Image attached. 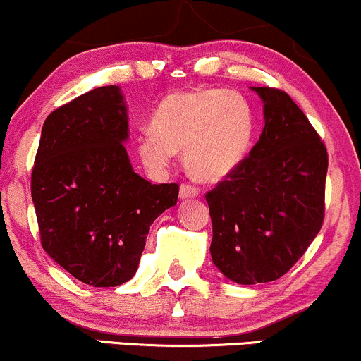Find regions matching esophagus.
<instances>
[{
    "mask_svg": "<svg viewBox=\"0 0 361 361\" xmlns=\"http://www.w3.org/2000/svg\"><path fill=\"white\" fill-rule=\"evenodd\" d=\"M200 195V190L197 186L190 185V183H183L180 186V198L181 200H188V198H197Z\"/></svg>",
    "mask_w": 361,
    "mask_h": 361,
    "instance_id": "obj_1",
    "label": "esophagus"
}]
</instances>
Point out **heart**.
Listing matches in <instances>:
<instances>
[{"label": "heart", "mask_w": 361, "mask_h": 361, "mask_svg": "<svg viewBox=\"0 0 361 361\" xmlns=\"http://www.w3.org/2000/svg\"><path fill=\"white\" fill-rule=\"evenodd\" d=\"M149 128L137 140L139 156L147 166L166 168L173 152L183 151L190 175L200 181H221L247 154L255 111L235 91H175L157 105Z\"/></svg>", "instance_id": "heart-1"}]
</instances>
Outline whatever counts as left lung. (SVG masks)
<instances>
[{
    "label": "left lung",
    "mask_w": 361,
    "mask_h": 361,
    "mask_svg": "<svg viewBox=\"0 0 361 361\" xmlns=\"http://www.w3.org/2000/svg\"><path fill=\"white\" fill-rule=\"evenodd\" d=\"M251 90L263 102L259 140L205 195L212 219V261L239 285L283 276L324 221V142L285 91Z\"/></svg>",
    "instance_id": "8db88e82"
}]
</instances>
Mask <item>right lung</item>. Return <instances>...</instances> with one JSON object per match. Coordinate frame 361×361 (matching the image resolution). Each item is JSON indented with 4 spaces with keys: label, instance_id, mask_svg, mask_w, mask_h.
<instances>
[{
    "label": "right lung",
    "instance_id": "right-lung-1",
    "mask_svg": "<svg viewBox=\"0 0 361 361\" xmlns=\"http://www.w3.org/2000/svg\"><path fill=\"white\" fill-rule=\"evenodd\" d=\"M120 86L94 88L45 118L32 171L42 247L74 279L117 287L135 275L151 224L176 205V183L152 185L126 151Z\"/></svg>",
    "mask_w": 361,
    "mask_h": 361
}]
</instances>
